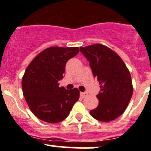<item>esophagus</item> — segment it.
<instances>
[{"label": "esophagus", "mask_w": 151, "mask_h": 151, "mask_svg": "<svg viewBox=\"0 0 151 151\" xmlns=\"http://www.w3.org/2000/svg\"><path fill=\"white\" fill-rule=\"evenodd\" d=\"M87 96H88V93L85 92H80V96L82 97V98H85V97H86Z\"/></svg>", "instance_id": "1"}]
</instances>
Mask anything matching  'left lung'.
Masks as SVG:
<instances>
[{
  "mask_svg": "<svg viewBox=\"0 0 151 151\" xmlns=\"http://www.w3.org/2000/svg\"><path fill=\"white\" fill-rule=\"evenodd\" d=\"M80 50L89 61L101 88L96 96L98 106L90 114L103 122L115 120L126 110L133 93L129 69L120 56L104 45L96 44L80 47Z\"/></svg>",
  "mask_w": 151,
  "mask_h": 151,
  "instance_id": "8db88e82",
  "label": "left lung"
}]
</instances>
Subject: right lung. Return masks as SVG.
Segmentation results:
<instances>
[{
    "instance_id": "1",
    "label": "right lung",
    "mask_w": 151,
    "mask_h": 151,
    "mask_svg": "<svg viewBox=\"0 0 151 151\" xmlns=\"http://www.w3.org/2000/svg\"><path fill=\"white\" fill-rule=\"evenodd\" d=\"M79 51V47L47 48L27 67L22 79V92L31 112L42 121H63L78 101V89L60 88L58 81L63 78L66 62Z\"/></svg>"
}]
</instances>
